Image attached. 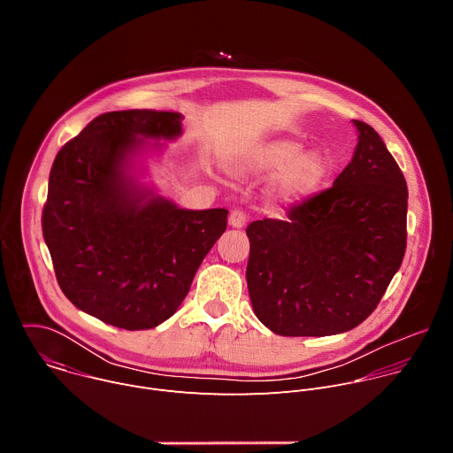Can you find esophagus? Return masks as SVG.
<instances>
[{
    "instance_id": "34e87169",
    "label": "esophagus",
    "mask_w": 453,
    "mask_h": 453,
    "mask_svg": "<svg viewBox=\"0 0 453 453\" xmlns=\"http://www.w3.org/2000/svg\"><path fill=\"white\" fill-rule=\"evenodd\" d=\"M245 222H247V215H245L242 210L231 211V215H229V226H231V227L242 229V227L245 226Z\"/></svg>"
}]
</instances>
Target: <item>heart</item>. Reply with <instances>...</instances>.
<instances>
[{
    "label": "heart",
    "mask_w": 453,
    "mask_h": 453,
    "mask_svg": "<svg viewBox=\"0 0 453 453\" xmlns=\"http://www.w3.org/2000/svg\"><path fill=\"white\" fill-rule=\"evenodd\" d=\"M229 170L238 177L274 173L269 186L271 201L278 206H296L325 186L332 161L319 149L304 150L301 142L274 140L233 157Z\"/></svg>",
    "instance_id": "obj_1"
}]
</instances>
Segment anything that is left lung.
<instances>
[{"mask_svg":"<svg viewBox=\"0 0 453 453\" xmlns=\"http://www.w3.org/2000/svg\"><path fill=\"white\" fill-rule=\"evenodd\" d=\"M358 133L330 189L294 206L288 220L247 226V287L256 317L283 337H326L365 320L407 247V182L374 128Z\"/></svg>","mask_w":453,"mask_h":453,"instance_id":"1","label":"left lung"}]
</instances>
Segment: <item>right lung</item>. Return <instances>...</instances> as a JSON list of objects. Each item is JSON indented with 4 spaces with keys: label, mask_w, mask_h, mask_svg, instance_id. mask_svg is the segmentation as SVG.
Returning a JSON list of instances; mask_svg holds the SVG:
<instances>
[{
    "label": "right lung",
    "mask_w": 453,
    "mask_h": 453,
    "mask_svg": "<svg viewBox=\"0 0 453 453\" xmlns=\"http://www.w3.org/2000/svg\"><path fill=\"white\" fill-rule=\"evenodd\" d=\"M182 134V114L95 118L51 166L42 236L57 281L79 310L123 330L170 319L227 226V210H182L143 182V157Z\"/></svg>",
    "instance_id": "add662e5"
}]
</instances>
